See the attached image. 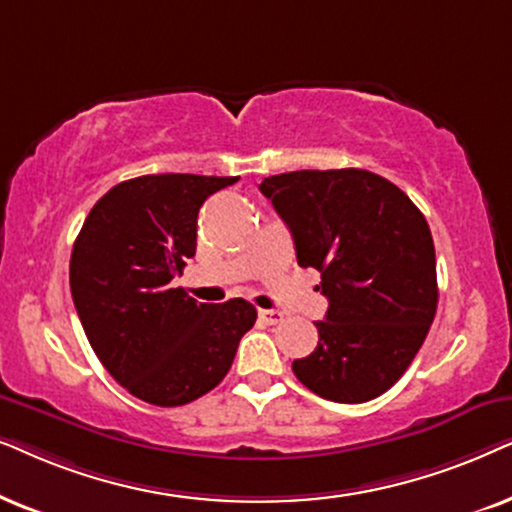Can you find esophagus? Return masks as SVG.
Instances as JSON below:
<instances>
[{
	"mask_svg": "<svg viewBox=\"0 0 512 512\" xmlns=\"http://www.w3.org/2000/svg\"><path fill=\"white\" fill-rule=\"evenodd\" d=\"M257 313H260V318H262L267 325H278V323H281V320H283V313L276 311V309H260Z\"/></svg>",
	"mask_w": 512,
	"mask_h": 512,
	"instance_id": "1",
	"label": "esophagus"
}]
</instances>
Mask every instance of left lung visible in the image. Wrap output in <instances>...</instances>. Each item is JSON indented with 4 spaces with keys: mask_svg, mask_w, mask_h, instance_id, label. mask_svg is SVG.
Listing matches in <instances>:
<instances>
[{
    "mask_svg": "<svg viewBox=\"0 0 512 512\" xmlns=\"http://www.w3.org/2000/svg\"><path fill=\"white\" fill-rule=\"evenodd\" d=\"M295 238L299 267L320 271L327 297L318 346L292 372L332 403H367L403 377L438 309L426 217L370 170H295L264 177Z\"/></svg>",
    "mask_w": 512,
    "mask_h": 512,
    "instance_id": "8db88e82",
    "label": "left lung"
}]
</instances>
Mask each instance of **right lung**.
I'll use <instances>...</instances> for the list:
<instances>
[{
	"mask_svg": "<svg viewBox=\"0 0 512 512\" xmlns=\"http://www.w3.org/2000/svg\"><path fill=\"white\" fill-rule=\"evenodd\" d=\"M236 177L163 173L119 182L88 213L70 260L79 320L105 370L149 405L177 407L227 377L255 325L245 299L201 304L173 278L196 252V217Z\"/></svg>",
	"mask_w": 512,
	"mask_h": 512,
	"instance_id": "right-lung-1",
	"label": "right lung"
}]
</instances>
